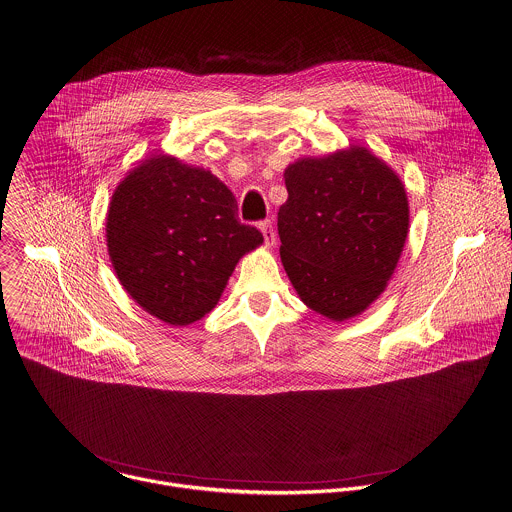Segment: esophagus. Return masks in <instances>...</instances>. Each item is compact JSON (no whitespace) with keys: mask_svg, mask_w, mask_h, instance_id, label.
I'll return each instance as SVG.
<instances>
[{"mask_svg":"<svg viewBox=\"0 0 512 512\" xmlns=\"http://www.w3.org/2000/svg\"><path fill=\"white\" fill-rule=\"evenodd\" d=\"M259 229H261V233L265 237V245L273 247L277 243V233L273 229V223L271 221H263V223H259Z\"/></svg>","mask_w":512,"mask_h":512,"instance_id":"esophagus-1","label":"esophagus"}]
</instances>
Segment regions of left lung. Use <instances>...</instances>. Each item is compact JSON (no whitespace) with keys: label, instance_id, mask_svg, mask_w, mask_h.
Instances as JSON below:
<instances>
[{"label":"left lung","instance_id":"obj_1","mask_svg":"<svg viewBox=\"0 0 512 512\" xmlns=\"http://www.w3.org/2000/svg\"><path fill=\"white\" fill-rule=\"evenodd\" d=\"M283 176L279 251L297 295L334 322L362 314L386 291L408 239L404 182L364 146L299 158Z\"/></svg>","mask_w":512,"mask_h":512}]
</instances>
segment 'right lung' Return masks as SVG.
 <instances>
[{
    "instance_id": "add662e5",
    "label": "right lung",
    "mask_w": 512,
    "mask_h": 512,
    "mask_svg": "<svg viewBox=\"0 0 512 512\" xmlns=\"http://www.w3.org/2000/svg\"><path fill=\"white\" fill-rule=\"evenodd\" d=\"M263 243L231 190L170 154L138 162L112 192L106 249L130 299L172 326L211 312L243 255Z\"/></svg>"
}]
</instances>
